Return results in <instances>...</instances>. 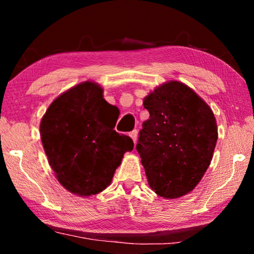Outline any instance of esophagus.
<instances>
[{"mask_svg":"<svg viewBox=\"0 0 254 254\" xmlns=\"http://www.w3.org/2000/svg\"><path fill=\"white\" fill-rule=\"evenodd\" d=\"M130 136L131 139L133 140V142L136 143V136H137V131L136 130H133L132 132H130Z\"/></svg>","mask_w":254,"mask_h":254,"instance_id":"esophagus-1","label":"esophagus"}]
</instances>
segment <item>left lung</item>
<instances>
[{
    "mask_svg": "<svg viewBox=\"0 0 254 254\" xmlns=\"http://www.w3.org/2000/svg\"><path fill=\"white\" fill-rule=\"evenodd\" d=\"M150 119L139 132L136 151L149 186L165 198L188 194L209 167L217 141L214 113L180 81H168L144 98Z\"/></svg>",
    "mask_w": 254,
    "mask_h": 254,
    "instance_id": "1",
    "label": "left lung"
}]
</instances>
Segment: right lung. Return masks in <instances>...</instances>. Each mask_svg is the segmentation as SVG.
Segmentation results:
<instances>
[{"instance_id":"add662e5","label":"right lung","mask_w":254,"mask_h":254,"mask_svg":"<svg viewBox=\"0 0 254 254\" xmlns=\"http://www.w3.org/2000/svg\"><path fill=\"white\" fill-rule=\"evenodd\" d=\"M119 115L103 89L85 81L51 103L40 123L42 145L58 182L72 194L96 195L109 186L130 136L114 130Z\"/></svg>"}]
</instances>
